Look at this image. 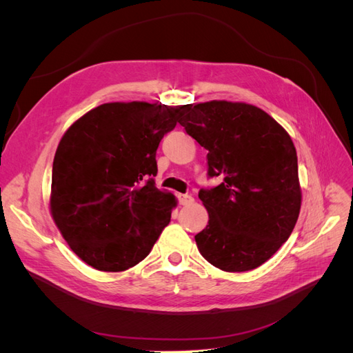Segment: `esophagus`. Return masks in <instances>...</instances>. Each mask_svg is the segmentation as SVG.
I'll use <instances>...</instances> for the list:
<instances>
[{
    "label": "esophagus",
    "mask_w": 353,
    "mask_h": 353,
    "mask_svg": "<svg viewBox=\"0 0 353 353\" xmlns=\"http://www.w3.org/2000/svg\"><path fill=\"white\" fill-rule=\"evenodd\" d=\"M178 201H179V205L188 206V205H191V203L194 201V199H193V196H190V194H179L178 196Z\"/></svg>",
    "instance_id": "1"
}]
</instances>
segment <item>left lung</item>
<instances>
[{
	"instance_id": "left-lung-1",
	"label": "left lung",
	"mask_w": 353,
	"mask_h": 353,
	"mask_svg": "<svg viewBox=\"0 0 353 353\" xmlns=\"http://www.w3.org/2000/svg\"><path fill=\"white\" fill-rule=\"evenodd\" d=\"M179 123L208 150V176L222 179L199 191L209 213L206 228L194 237L199 252L227 272L258 268L290 237L301 212L290 135L268 113L245 103L188 105Z\"/></svg>"
}]
</instances>
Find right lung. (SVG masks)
<instances>
[{
	"instance_id": "obj_1",
	"label": "right lung",
	"mask_w": 353,
	"mask_h": 353,
	"mask_svg": "<svg viewBox=\"0 0 353 353\" xmlns=\"http://www.w3.org/2000/svg\"><path fill=\"white\" fill-rule=\"evenodd\" d=\"M188 105L105 103L74 122L52 162L50 209L70 249L121 272L150 253L175 196L156 187V150Z\"/></svg>"
}]
</instances>
